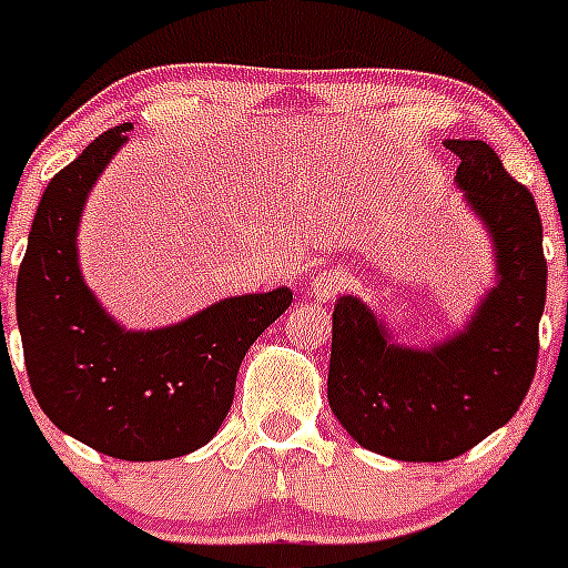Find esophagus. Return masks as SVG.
<instances>
[{
  "instance_id": "34e87169",
  "label": "esophagus",
  "mask_w": 568,
  "mask_h": 568,
  "mask_svg": "<svg viewBox=\"0 0 568 568\" xmlns=\"http://www.w3.org/2000/svg\"><path fill=\"white\" fill-rule=\"evenodd\" d=\"M346 275L341 270H318V273L310 278L307 284V295L315 301H333L335 295L344 290Z\"/></svg>"
}]
</instances>
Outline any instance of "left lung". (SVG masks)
Listing matches in <instances>:
<instances>
[{"label": "left lung", "mask_w": 568, "mask_h": 568, "mask_svg": "<svg viewBox=\"0 0 568 568\" xmlns=\"http://www.w3.org/2000/svg\"><path fill=\"white\" fill-rule=\"evenodd\" d=\"M460 159L455 182L489 230L498 281L460 333L418 349L389 341L355 295L333 313L327 398L369 453L438 464L469 453L524 404L538 369L546 304L544 224L529 190L480 139H446Z\"/></svg>", "instance_id": "obj_1"}]
</instances>
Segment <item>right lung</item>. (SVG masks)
Returning <instances> with one entry per match:
<instances>
[{
  "label": "right lung",
  "instance_id": "add662e5",
  "mask_svg": "<svg viewBox=\"0 0 568 568\" xmlns=\"http://www.w3.org/2000/svg\"><path fill=\"white\" fill-rule=\"evenodd\" d=\"M133 124L102 133L44 187L17 281L30 389L70 438L119 460H168L207 444L239 366L293 293L224 298L162 329L115 324L84 284L77 233L90 190Z\"/></svg>",
  "mask_w": 568,
  "mask_h": 568
}]
</instances>
